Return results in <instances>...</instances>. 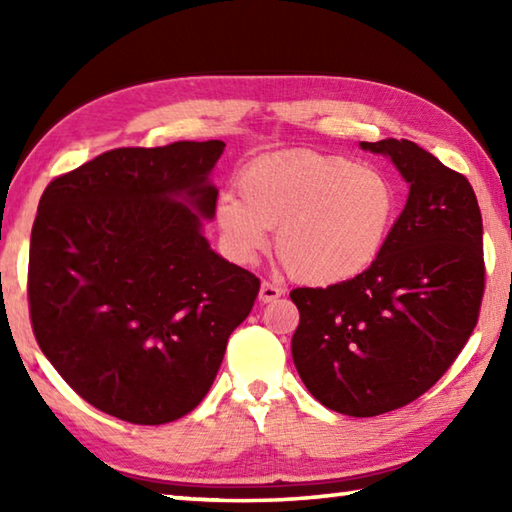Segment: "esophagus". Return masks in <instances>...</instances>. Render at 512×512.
I'll return each mask as SVG.
<instances>
[{
  "mask_svg": "<svg viewBox=\"0 0 512 512\" xmlns=\"http://www.w3.org/2000/svg\"><path fill=\"white\" fill-rule=\"evenodd\" d=\"M282 293H284L282 287H277L275 282L264 280L262 287H259V300H262V302H273V300L280 298Z\"/></svg>",
  "mask_w": 512,
  "mask_h": 512,
  "instance_id": "34e87169",
  "label": "esophagus"
}]
</instances>
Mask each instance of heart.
Segmentation results:
<instances>
[{"label": "heart", "mask_w": 512, "mask_h": 512, "mask_svg": "<svg viewBox=\"0 0 512 512\" xmlns=\"http://www.w3.org/2000/svg\"><path fill=\"white\" fill-rule=\"evenodd\" d=\"M241 196L216 201L225 250L253 264L277 228V255L311 284L357 277L375 262L393 228L397 194L384 173L341 155L296 151L248 164Z\"/></svg>", "instance_id": "b5f03b06"}]
</instances>
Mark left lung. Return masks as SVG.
<instances>
[{
	"label": "left lung",
	"mask_w": 512,
	"mask_h": 512,
	"mask_svg": "<svg viewBox=\"0 0 512 512\" xmlns=\"http://www.w3.org/2000/svg\"><path fill=\"white\" fill-rule=\"evenodd\" d=\"M388 155L409 198L366 271L327 289H293V363L336 413L372 418L418 400L445 375L479 320L483 221L463 173L409 140L361 142Z\"/></svg>",
	"instance_id": "8db88e82"
}]
</instances>
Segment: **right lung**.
Masks as SVG:
<instances>
[{
	"mask_svg": "<svg viewBox=\"0 0 512 512\" xmlns=\"http://www.w3.org/2000/svg\"><path fill=\"white\" fill-rule=\"evenodd\" d=\"M225 144L115 149L40 198L29 311L40 350L94 409L133 424L194 411L259 293L203 237Z\"/></svg>",
	"mask_w": 512,
	"mask_h": 512,
	"instance_id": "right-lung-1",
	"label": "right lung"
}]
</instances>
